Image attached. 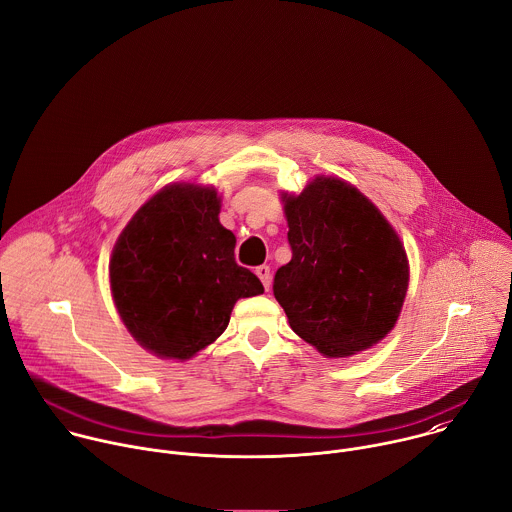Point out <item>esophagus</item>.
Segmentation results:
<instances>
[{
    "mask_svg": "<svg viewBox=\"0 0 512 512\" xmlns=\"http://www.w3.org/2000/svg\"><path fill=\"white\" fill-rule=\"evenodd\" d=\"M256 274H258V278L262 280V284H264V288L268 290L270 288V266H266V264H262V266H258L256 268Z\"/></svg>",
    "mask_w": 512,
    "mask_h": 512,
    "instance_id": "34e87169",
    "label": "esophagus"
}]
</instances>
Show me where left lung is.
<instances>
[{
	"instance_id": "1",
	"label": "left lung",
	"mask_w": 512,
	"mask_h": 512,
	"mask_svg": "<svg viewBox=\"0 0 512 512\" xmlns=\"http://www.w3.org/2000/svg\"><path fill=\"white\" fill-rule=\"evenodd\" d=\"M292 260L274 296L292 331L325 357H349L395 325L410 282L399 236L373 203L337 177L282 195Z\"/></svg>"
}]
</instances>
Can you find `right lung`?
Instances as JSON below:
<instances>
[{"label": "right lung", "mask_w": 512, "mask_h": 512, "mask_svg": "<svg viewBox=\"0 0 512 512\" xmlns=\"http://www.w3.org/2000/svg\"><path fill=\"white\" fill-rule=\"evenodd\" d=\"M214 187L173 183L155 193L119 236L111 264L117 311L147 351L191 359L228 327L238 298L264 292L234 258Z\"/></svg>", "instance_id": "1"}]
</instances>
